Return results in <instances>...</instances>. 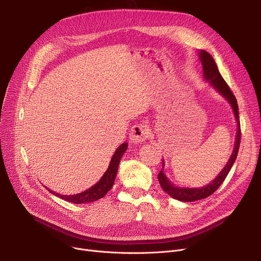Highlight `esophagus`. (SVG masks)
<instances>
[{"label": "esophagus", "mask_w": 261, "mask_h": 261, "mask_svg": "<svg viewBox=\"0 0 261 261\" xmlns=\"http://www.w3.org/2000/svg\"><path fill=\"white\" fill-rule=\"evenodd\" d=\"M150 136L149 129L144 125L133 126L129 133V141L131 144H141Z\"/></svg>", "instance_id": "obj_1"}]
</instances>
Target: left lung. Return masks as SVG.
Here are the masks:
<instances>
[{
  "label": "left lung",
  "instance_id": "obj_1",
  "mask_svg": "<svg viewBox=\"0 0 261 261\" xmlns=\"http://www.w3.org/2000/svg\"><path fill=\"white\" fill-rule=\"evenodd\" d=\"M200 59L202 62L203 66V75L204 78L207 81H210V84L220 93L224 98L227 99V101L230 103L232 111H234L235 118L237 120V134H236V142H235V147H234V151H232L227 164L225 167L221 170V172L217 175L216 179L212 181L208 185L201 187V188H180V187H175L170 183V181L167 179L165 173H164V162H163V168L158 174V179L159 182L163 188V190L167 193L170 197L173 199H176L179 201L183 202H194L197 200L205 199L213 195L215 191L220 187V185L223 183L225 180L226 175L228 174L232 164L235 163L238 151H239V147H240V140H241V130H240V120H239V113H238V103L237 99L235 97V95L232 94L230 91L229 87L221 76V74L219 73L217 64L214 60V58L211 56V54L205 50H200Z\"/></svg>",
  "mask_w": 261,
  "mask_h": 261
}]
</instances>
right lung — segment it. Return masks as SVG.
I'll use <instances>...</instances> for the list:
<instances>
[{
    "label": "right lung",
    "instance_id": "1",
    "mask_svg": "<svg viewBox=\"0 0 261 261\" xmlns=\"http://www.w3.org/2000/svg\"><path fill=\"white\" fill-rule=\"evenodd\" d=\"M127 148H128V144L123 143L116 149L115 153L113 154V156L111 159V162H110V165H109L107 171L105 172V174L101 176V179L94 186H92L91 188L84 191V193H80V194L73 195V196H63V195H59L57 193H55V191L48 189L49 193L54 194L55 196H57L67 202H72L75 204L90 203V202H94V201H97V200L101 199L102 197L106 196L108 191L112 188L114 181H115V176L117 173V168L119 165L120 159H121L123 152L127 150Z\"/></svg>",
    "mask_w": 261,
    "mask_h": 261
}]
</instances>
